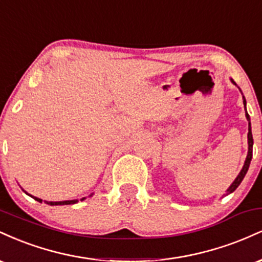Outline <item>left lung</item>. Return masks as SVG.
Returning a JSON list of instances; mask_svg holds the SVG:
<instances>
[{"instance_id": "obj_1", "label": "left lung", "mask_w": 262, "mask_h": 262, "mask_svg": "<svg viewBox=\"0 0 262 262\" xmlns=\"http://www.w3.org/2000/svg\"><path fill=\"white\" fill-rule=\"evenodd\" d=\"M230 81L234 83V85L236 86V83L234 82L233 79H230ZM237 89H239V87H237ZM239 90H240V89H239ZM240 92H242V90H240ZM242 93H243V92H242ZM243 103H244V108H245V117H246V119H248V122H249V128H248V130H249V133H248V145H249V146H248V155H246V159H245V162H244V166H243V169L240 170L239 175L236 176V179L234 180L233 183H231V185L229 186V188L227 189V193H224V196H227V194H229V193H231V192L235 191V189L237 188V186H239L240 183H242L243 179H244L245 175H246V172H248L249 166H250V162H251V159H252V145H254V139H252V133H251L250 116H249L248 111H246V100H245L244 96H243Z\"/></svg>"}]
</instances>
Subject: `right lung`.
<instances>
[{
	"label": "right lung",
	"instance_id": "1",
	"mask_svg": "<svg viewBox=\"0 0 262 262\" xmlns=\"http://www.w3.org/2000/svg\"><path fill=\"white\" fill-rule=\"evenodd\" d=\"M23 191H25V189H23ZM26 192V191H25ZM27 193V192H26ZM28 194V196H31L32 198H34L35 201H38V202H40L41 203V201L43 200H40V198H38V197H34V196H32V194H29V193H27ZM93 194V193H92ZM92 194H90V197L92 196ZM83 200H86V197H83V198H81L80 201H83ZM45 203L47 204H50V206H64V204H74V203H77L79 202V200H71V201H60V202H52V201H44Z\"/></svg>",
	"mask_w": 262,
	"mask_h": 262
}]
</instances>
